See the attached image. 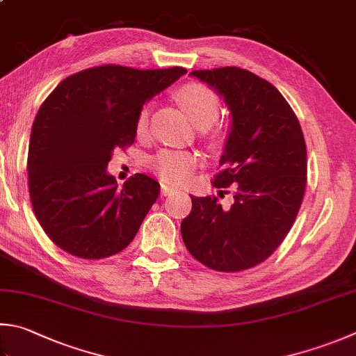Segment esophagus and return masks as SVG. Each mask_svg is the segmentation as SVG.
I'll return each instance as SVG.
<instances>
[{"label":"esophagus","mask_w":356,"mask_h":356,"mask_svg":"<svg viewBox=\"0 0 356 356\" xmlns=\"http://www.w3.org/2000/svg\"><path fill=\"white\" fill-rule=\"evenodd\" d=\"M175 192H177L175 187H172L165 183H161V193H163V195L167 197V195H172V193H175Z\"/></svg>","instance_id":"obj_1"}]
</instances>
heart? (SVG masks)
Returning <instances> with one entry per match:
<instances>
[{
  "mask_svg": "<svg viewBox=\"0 0 356 356\" xmlns=\"http://www.w3.org/2000/svg\"><path fill=\"white\" fill-rule=\"evenodd\" d=\"M181 104L189 113L192 122L198 129H207L213 124V120L218 116V97L216 92L201 83L186 85L178 95ZM152 108L150 105H145L139 111L136 129L139 133H144L149 127ZM153 169H155L161 177L172 183H183L191 177L197 165V158L192 153L187 152H175V150H164L159 152L152 161Z\"/></svg>",
  "mask_w": 356,
  "mask_h": 356,
  "instance_id": "obj_1",
  "label": "heart"
}]
</instances>
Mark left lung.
<instances>
[{
	"label": "left lung",
	"instance_id": "left-lung-1",
	"mask_svg": "<svg viewBox=\"0 0 356 356\" xmlns=\"http://www.w3.org/2000/svg\"><path fill=\"white\" fill-rule=\"evenodd\" d=\"M223 99L231 116L213 187L234 184V203L193 197L181 223L184 245L217 271L256 266L277 250L296 220L307 184V147L299 120L276 86L246 70L192 71ZM223 192V191H221Z\"/></svg>",
	"mask_w": 356,
	"mask_h": 356
}]
</instances>
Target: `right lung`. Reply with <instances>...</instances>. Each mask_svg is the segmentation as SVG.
I'll use <instances>...</instances> for the list:
<instances>
[{
	"label": "right lung",
	"mask_w": 356,
	"mask_h": 356,
	"mask_svg": "<svg viewBox=\"0 0 356 356\" xmlns=\"http://www.w3.org/2000/svg\"><path fill=\"white\" fill-rule=\"evenodd\" d=\"M186 72L97 66L66 77L40 106L29 143V193L38 223L63 251L104 259L135 238L159 183L136 173L119 187L106 167L113 152L135 143L144 104Z\"/></svg>",
	"instance_id": "1"
}]
</instances>
